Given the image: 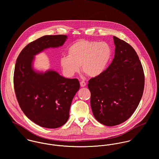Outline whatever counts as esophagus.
I'll use <instances>...</instances> for the list:
<instances>
[{"label":"esophagus","mask_w":159,"mask_h":159,"mask_svg":"<svg viewBox=\"0 0 159 159\" xmlns=\"http://www.w3.org/2000/svg\"><path fill=\"white\" fill-rule=\"evenodd\" d=\"M80 84L81 87H84L86 86V83H85V82H84V81H83V80H82V81L80 82Z\"/></svg>","instance_id":"obj_1"}]
</instances>
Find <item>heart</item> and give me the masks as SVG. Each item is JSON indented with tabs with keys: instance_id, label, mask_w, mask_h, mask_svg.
I'll use <instances>...</instances> for the list:
<instances>
[{
	"instance_id": "heart-1",
	"label": "heart",
	"mask_w": 159,
	"mask_h": 159,
	"mask_svg": "<svg viewBox=\"0 0 159 159\" xmlns=\"http://www.w3.org/2000/svg\"><path fill=\"white\" fill-rule=\"evenodd\" d=\"M67 53L60 61L66 76H73L81 66L89 77H96L106 71L112 57V49L106 42L80 39L70 46Z\"/></svg>"
}]
</instances>
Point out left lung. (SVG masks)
Returning <instances> with one entry per match:
<instances>
[{
  "instance_id": "obj_1",
  "label": "left lung",
  "mask_w": 159,
  "mask_h": 159,
  "mask_svg": "<svg viewBox=\"0 0 159 159\" xmlns=\"http://www.w3.org/2000/svg\"><path fill=\"white\" fill-rule=\"evenodd\" d=\"M113 40L115 51L111 63L88 84L93 115L107 126L123 123L132 116L141 101L144 86L143 69L134 49L116 36Z\"/></svg>"
}]
</instances>
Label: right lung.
Masks as SVG:
<instances>
[{
    "label": "right lung",
    "mask_w": 159,
    "mask_h": 159,
    "mask_svg": "<svg viewBox=\"0 0 159 159\" xmlns=\"http://www.w3.org/2000/svg\"><path fill=\"white\" fill-rule=\"evenodd\" d=\"M67 36L46 35L27 44L19 53L14 72V87L26 116L45 128L66 123L74 96L80 88L77 79H67L53 70L35 71V56L48 48L63 45Z\"/></svg>",
    "instance_id": "obj_1"
}]
</instances>
